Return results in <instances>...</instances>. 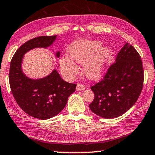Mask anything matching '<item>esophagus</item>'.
I'll return each mask as SVG.
<instances>
[{
	"label": "esophagus",
	"instance_id": "34e87169",
	"mask_svg": "<svg viewBox=\"0 0 155 155\" xmlns=\"http://www.w3.org/2000/svg\"><path fill=\"white\" fill-rule=\"evenodd\" d=\"M85 89V86L81 83H78L76 86V91H82Z\"/></svg>",
	"mask_w": 155,
	"mask_h": 155
}]
</instances>
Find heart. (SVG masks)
I'll use <instances>...</instances> for the list:
<instances>
[{"label": "heart", "mask_w": 155, "mask_h": 155, "mask_svg": "<svg viewBox=\"0 0 155 155\" xmlns=\"http://www.w3.org/2000/svg\"><path fill=\"white\" fill-rule=\"evenodd\" d=\"M102 43L97 40H79L68 48L70 58L63 56L60 60L61 71L68 77L74 76L78 68L74 62L83 63L84 74L88 79H97L105 71L112 57L111 50L102 48Z\"/></svg>", "instance_id": "b5f03b06"}]
</instances>
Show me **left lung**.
<instances>
[{
	"instance_id": "1",
	"label": "left lung",
	"mask_w": 155,
	"mask_h": 155,
	"mask_svg": "<svg viewBox=\"0 0 155 155\" xmlns=\"http://www.w3.org/2000/svg\"><path fill=\"white\" fill-rule=\"evenodd\" d=\"M143 85L141 58L131 45L126 43L108 67L101 81L91 89L94 98L89 108L105 118H114L128 111L137 101Z\"/></svg>"
}]
</instances>
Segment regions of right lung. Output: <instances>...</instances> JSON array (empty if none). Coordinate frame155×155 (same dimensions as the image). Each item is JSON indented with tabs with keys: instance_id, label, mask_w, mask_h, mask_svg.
I'll return each instance as SVG.
<instances>
[{
	"instance_id": "1",
	"label": "right lung",
	"mask_w": 155,
	"mask_h": 155,
	"mask_svg": "<svg viewBox=\"0 0 155 155\" xmlns=\"http://www.w3.org/2000/svg\"><path fill=\"white\" fill-rule=\"evenodd\" d=\"M56 39L54 36H40L24 43L13 56L8 78L13 96L22 110L35 118L46 120L58 114L66 106L68 98L76 90V84L61 79L54 70L43 79H29L21 71L24 53L35 48H46ZM59 53H57L58 57Z\"/></svg>"
}]
</instances>
